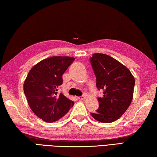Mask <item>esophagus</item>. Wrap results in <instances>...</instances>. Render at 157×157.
<instances>
[{"mask_svg": "<svg viewBox=\"0 0 157 157\" xmlns=\"http://www.w3.org/2000/svg\"><path fill=\"white\" fill-rule=\"evenodd\" d=\"M78 98L79 100H84L85 99H86V96H84V95H82V96L78 97Z\"/></svg>", "mask_w": 157, "mask_h": 157, "instance_id": "34e87169", "label": "esophagus"}]
</instances>
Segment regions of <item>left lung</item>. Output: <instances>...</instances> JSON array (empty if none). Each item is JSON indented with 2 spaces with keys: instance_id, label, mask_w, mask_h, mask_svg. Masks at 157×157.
<instances>
[{
  "instance_id": "left-lung-1",
  "label": "left lung",
  "mask_w": 157,
  "mask_h": 157,
  "mask_svg": "<svg viewBox=\"0 0 157 157\" xmlns=\"http://www.w3.org/2000/svg\"><path fill=\"white\" fill-rule=\"evenodd\" d=\"M90 62L97 88L103 91V96L98 98L99 108L91 114L98 121L111 123L121 117L131 104L134 78L126 66L107 55L95 53Z\"/></svg>"
}]
</instances>
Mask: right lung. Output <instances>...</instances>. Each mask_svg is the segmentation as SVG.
I'll return each instance as SVG.
<instances>
[{
  "label": "right lung",
  "mask_w": 157,
  "mask_h": 157,
  "mask_svg": "<svg viewBox=\"0 0 157 157\" xmlns=\"http://www.w3.org/2000/svg\"><path fill=\"white\" fill-rule=\"evenodd\" d=\"M74 60L71 57L47 58L34 66L28 74L24 94L32 111L45 122L59 121L74 105L73 101L58 93L63 74Z\"/></svg>",
  "instance_id": "right-lung-1"
}]
</instances>
